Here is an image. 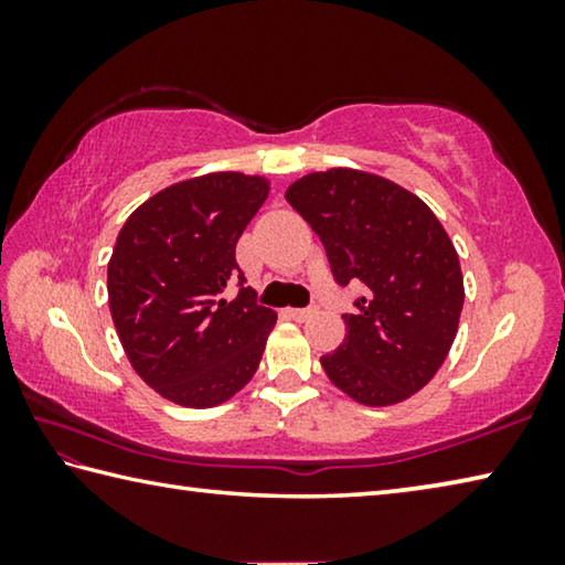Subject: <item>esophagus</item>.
Wrapping results in <instances>:
<instances>
[{
    "instance_id": "34e87169",
    "label": "esophagus",
    "mask_w": 565,
    "mask_h": 565,
    "mask_svg": "<svg viewBox=\"0 0 565 565\" xmlns=\"http://www.w3.org/2000/svg\"><path fill=\"white\" fill-rule=\"evenodd\" d=\"M313 313H317V306H311V309H289V317L294 321H306V319H311Z\"/></svg>"
}]
</instances>
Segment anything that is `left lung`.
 <instances>
[{"instance_id":"1","label":"left lung","mask_w":565,"mask_h":565,"mask_svg":"<svg viewBox=\"0 0 565 565\" xmlns=\"http://www.w3.org/2000/svg\"><path fill=\"white\" fill-rule=\"evenodd\" d=\"M327 248L333 279L361 281L347 337L321 356L331 384L363 406H394L441 369L463 309L454 242L416 194L371 171H311L286 189Z\"/></svg>"}]
</instances>
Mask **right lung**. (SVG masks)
<instances>
[{"label":"right lung","instance_id":"add662e5","mask_svg":"<svg viewBox=\"0 0 565 565\" xmlns=\"http://www.w3.org/2000/svg\"><path fill=\"white\" fill-rule=\"evenodd\" d=\"M271 181L242 171L177 181L124 222L107 291L124 353L145 384L186 408H212L259 369L276 313L244 281L236 242L269 196Z\"/></svg>","mask_w":565,"mask_h":565}]
</instances>
